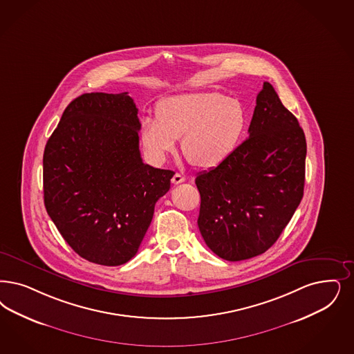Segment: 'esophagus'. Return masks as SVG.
Instances as JSON below:
<instances>
[{
    "instance_id": "1",
    "label": "esophagus",
    "mask_w": 354,
    "mask_h": 354,
    "mask_svg": "<svg viewBox=\"0 0 354 354\" xmlns=\"http://www.w3.org/2000/svg\"><path fill=\"white\" fill-rule=\"evenodd\" d=\"M184 180H185V178H184L183 175H180L179 172L174 174V176H172V179H171V182H172V184L183 183Z\"/></svg>"
}]
</instances>
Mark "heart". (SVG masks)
<instances>
[{"instance_id": "obj_1", "label": "heart", "mask_w": 354, "mask_h": 354, "mask_svg": "<svg viewBox=\"0 0 354 354\" xmlns=\"http://www.w3.org/2000/svg\"><path fill=\"white\" fill-rule=\"evenodd\" d=\"M248 125L243 103L221 93H195L167 97L157 116L141 122V142L151 160L162 163L182 137L185 158L197 167L223 163L239 147Z\"/></svg>"}]
</instances>
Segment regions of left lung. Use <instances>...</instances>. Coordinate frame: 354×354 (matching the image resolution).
Instances as JSON below:
<instances>
[{
	"label": "left lung",
	"mask_w": 354,
	"mask_h": 354,
	"mask_svg": "<svg viewBox=\"0 0 354 354\" xmlns=\"http://www.w3.org/2000/svg\"><path fill=\"white\" fill-rule=\"evenodd\" d=\"M248 133L232 157L195 180L200 232L229 261L264 254L304 197L305 133L269 82L257 94Z\"/></svg>",
	"instance_id": "8db88e82"
}]
</instances>
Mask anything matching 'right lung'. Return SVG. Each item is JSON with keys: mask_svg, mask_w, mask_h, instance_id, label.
<instances>
[{"mask_svg": "<svg viewBox=\"0 0 354 354\" xmlns=\"http://www.w3.org/2000/svg\"><path fill=\"white\" fill-rule=\"evenodd\" d=\"M138 110L128 93L75 97L47 141L44 205L65 242L86 260L129 261L170 189L174 171L145 165Z\"/></svg>", "mask_w": 354, "mask_h": 354, "instance_id": "1", "label": "right lung"}]
</instances>
